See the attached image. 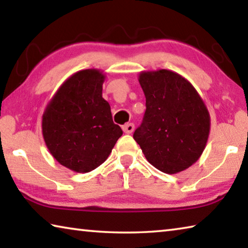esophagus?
Wrapping results in <instances>:
<instances>
[{
  "mask_svg": "<svg viewBox=\"0 0 248 248\" xmlns=\"http://www.w3.org/2000/svg\"><path fill=\"white\" fill-rule=\"evenodd\" d=\"M123 130L124 133H132L134 130V124H125L124 125H123Z\"/></svg>",
  "mask_w": 248,
  "mask_h": 248,
  "instance_id": "esophagus-1",
  "label": "esophagus"
}]
</instances>
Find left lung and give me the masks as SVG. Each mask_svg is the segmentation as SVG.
<instances>
[{
    "mask_svg": "<svg viewBox=\"0 0 248 248\" xmlns=\"http://www.w3.org/2000/svg\"><path fill=\"white\" fill-rule=\"evenodd\" d=\"M145 112L133 139L150 164L176 174L198 161L207 144L210 115L195 87L170 70L141 72Z\"/></svg>",
    "mask_w": 248,
    "mask_h": 248,
    "instance_id": "obj_1",
    "label": "left lung"
}]
</instances>
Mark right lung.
<instances>
[{
	"label": "right lung",
	"mask_w": 248,
	"mask_h": 248,
	"mask_svg": "<svg viewBox=\"0 0 248 248\" xmlns=\"http://www.w3.org/2000/svg\"><path fill=\"white\" fill-rule=\"evenodd\" d=\"M104 81L99 70L78 71L62 84L43 115V136L49 152L77 173L103 164L123 136L103 98Z\"/></svg>",
	"instance_id": "1"
}]
</instances>
